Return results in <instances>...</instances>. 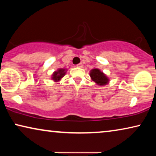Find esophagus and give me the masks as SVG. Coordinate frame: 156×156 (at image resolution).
Wrapping results in <instances>:
<instances>
[{"label": "esophagus", "mask_w": 156, "mask_h": 156, "mask_svg": "<svg viewBox=\"0 0 156 156\" xmlns=\"http://www.w3.org/2000/svg\"><path fill=\"white\" fill-rule=\"evenodd\" d=\"M82 63H80V64H78V65H76V67H82Z\"/></svg>", "instance_id": "obj_1"}]
</instances>
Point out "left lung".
I'll return each instance as SVG.
<instances>
[{"instance_id":"left-lung-1","label":"left lung","mask_w":156,"mask_h":156,"mask_svg":"<svg viewBox=\"0 0 156 156\" xmlns=\"http://www.w3.org/2000/svg\"><path fill=\"white\" fill-rule=\"evenodd\" d=\"M90 76L92 81L97 83L99 86H104V85L107 84L109 82V80H108L107 76L103 72H101V70L97 69V68L91 70Z\"/></svg>"}]
</instances>
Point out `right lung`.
<instances>
[{
    "instance_id": "right-lung-1",
    "label": "right lung",
    "mask_w": 156,
    "mask_h": 156,
    "mask_svg": "<svg viewBox=\"0 0 156 156\" xmlns=\"http://www.w3.org/2000/svg\"><path fill=\"white\" fill-rule=\"evenodd\" d=\"M66 69H58L55 71L52 75V80L55 82H58L65 75Z\"/></svg>"
}]
</instances>
